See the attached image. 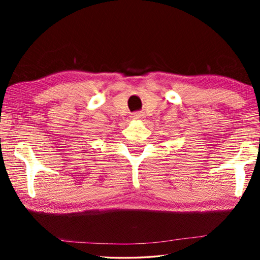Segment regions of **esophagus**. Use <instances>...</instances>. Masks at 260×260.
<instances>
[{
  "mask_svg": "<svg viewBox=\"0 0 260 260\" xmlns=\"http://www.w3.org/2000/svg\"><path fill=\"white\" fill-rule=\"evenodd\" d=\"M143 118H144V114L140 113V112H135L132 114V119H134V120H140V119H143Z\"/></svg>",
  "mask_w": 260,
  "mask_h": 260,
  "instance_id": "34e87169",
  "label": "esophagus"
}]
</instances>
